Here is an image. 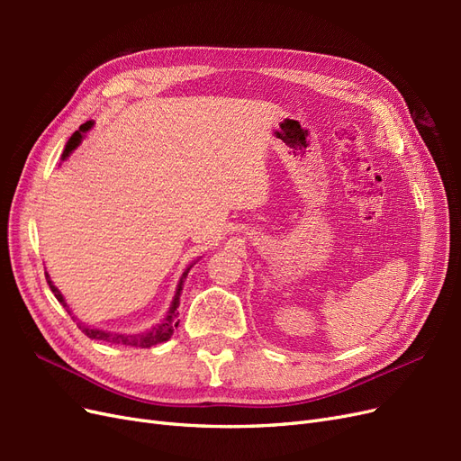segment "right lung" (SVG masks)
Listing matches in <instances>:
<instances>
[{
    "label": "right lung",
    "mask_w": 461,
    "mask_h": 461,
    "mask_svg": "<svg viewBox=\"0 0 461 461\" xmlns=\"http://www.w3.org/2000/svg\"><path fill=\"white\" fill-rule=\"evenodd\" d=\"M92 121H86L85 124H80V129L68 138V142H67V146H65V149H63V159H67L68 156H71L73 153V149H77V146L82 142V138H85V134L92 129ZM192 267V265H190ZM190 267L183 273V278H180V283H178V286H176V292H175V298H173V303H171V308H169V312H167V315H165V319L161 321V323H158L156 327H151L149 330H146V332H138V334H117V332H107V330H100V329H90V327H86L85 323H77L78 325V329L86 334L88 339H94V340H104V342H111V344H119V346H136V348H151V346H156V344H161V342H167L169 340L171 337H173V332H175V329L178 327V313H176V308H178V302H180V290H183V283H185V278H186V275H188V271H190ZM46 281H48V285H50V288H51V292H53V296L58 298V302L59 303H63V308H67V312L71 313V310H68V305H67V302H65V298H63V294L61 292L53 286V283L50 281V275L46 273ZM75 321H77V317H73Z\"/></svg>",
    "instance_id": "1"
}]
</instances>
